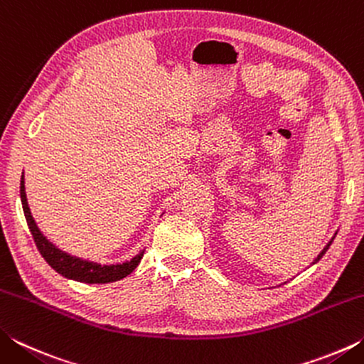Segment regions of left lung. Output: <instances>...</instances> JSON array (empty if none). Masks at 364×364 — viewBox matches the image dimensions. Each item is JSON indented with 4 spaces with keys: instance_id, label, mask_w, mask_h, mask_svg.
<instances>
[{
    "instance_id": "obj_1",
    "label": "left lung",
    "mask_w": 364,
    "mask_h": 364,
    "mask_svg": "<svg viewBox=\"0 0 364 364\" xmlns=\"http://www.w3.org/2000/svg\"><path fill=\"white\" fill-rule=\"evenodd\" d=\"M332 241H334V237H332V239H331V241H329V244H328V245H326V247H324V249L321 250V254H319V255H318V257L315 258V262H313V264H315L316 262H319V260H321V258H323V255L326 254V252H328V249H329V245L332 244Z\"/></svg>"
}]
</instances>
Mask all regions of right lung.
Masks as SVG:
<instances>
[{
	"instance_id": "right-lung-1",
	"label": "right lung",
	"mask_w": 364,
	"mask_h": 364,
	"mask_svg": "<svg viewBox=\"0 0 364 364\" xmlns=\"http://www.w3.org/2000/svg\"><path fill=\"white\" fill-rule=\"evenodd\" d=\"M21 200L23 213H26L27 225L36 244V249L40 250L41 257L48 262L49 267L56 269L59 274L65 276V278L80 282H88V284H106V282H114L125 278V276L130 274L132 271L138 267L141 258H143L144 250L139 252L136 257H133L130 262L117 264H100L95 262L82 260V258L73 257L70 254H65V252L58 249L53 242H49L48 239L43 236V232L38 230V226H36L28 208L26 184H23V173L21 178Z\"/></svg>"
}]
</instances>
